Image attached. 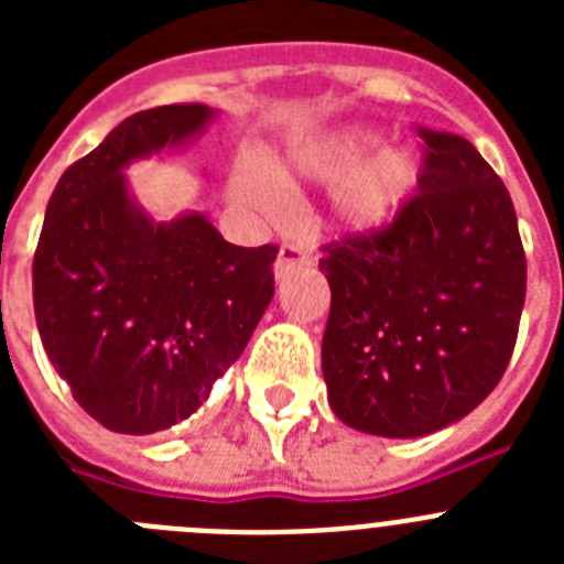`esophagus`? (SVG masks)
<instances>
[{"mask_svg":"<svg viewBox=\"0 0 564 564\" xmlns=\"http://www.w3.org/2000/svg\"><path fill=\"white\" fill-rule=\"evenodd\" d=\"M311 251L302 246H293V242H285V246L279 248L276 253V262H273V273H276V279L288 276V273L293 271V268H302V265H311Z\"/></svg>","mask_w":564,"mask_h":564,"instance_id":"esophagus-1","label":"esophagus"}]
</instances>
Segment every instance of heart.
<instances>
[{"instance_id": "1", "label": "heart", "mask_w": 564, "mask_h": 564, "mask_svg": "<svg viewBox=\"0 0 564 564\" xmlns=\"http://www.w3.org/2000/svg\"><path fill=\"white\" fill-rule=\"evenodd\" d=\"M376 143V134L361 129H338L299 138L273 166L257 154H246L234 174L239 203L262 214L285 208V186L293 181L338 183V220L352 231H378L406 206L417 186V158L410 149L390 147L362 161Z\"/></svg>"}]
</instances>
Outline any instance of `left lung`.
I'll return each mask as SVG.
<instances>
[{"label": "left lung", "instance_id": "1", "mask_svg": "<svg viewBox=\"0 0 564 564\" xmlns=\"http://www.w3.org/2000/svg\"><path fill=\"white\" fill-rule=\"evenodd\" d=\"M421 192L378 231L327 242L322 370L347 426L421 437L460 421L506 372L525 251L500 174L466 138L415 127Z\"/></svg>", "mask_w": 564, "mask_h": 564}]
</instances>
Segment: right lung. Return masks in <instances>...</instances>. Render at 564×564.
<instances>
[{
    "mask_svg": "<svg viewBox=\"0 0 564 564\" xmlns=\"http://www.w3.org/2000/svg\"><path fill=\"white\" fill-rule=\"evenodd\" d=\"M206 104L129 115L50 194L33 257L44 352L87 415L149 435L192 415L273 296L276 246L239 248L203 217L154 223L121 169L188 141Z\"/></svg>",
    "mask_w": 564,
    "mask_h": 564,
    "instance_id": "right-lung-1",
    "label": "right lung"
}]
</instances>
